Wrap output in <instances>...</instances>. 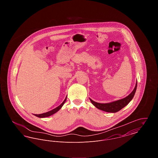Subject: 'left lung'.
Returning <instances> with one entry per match:
<instances>
[{"label": "left lung", "instance_id": "1", "mask_svg": "<svg viewBox=\"0 0 158 158\" xmlns=\"http://www.w3.org/2000/svg\"><path fill=\"white\" fill-rule=\"evenodd\" d=\"M137 82L136 81L134 89L128 95L127 97L117 101H113L111 102L101 104V103H98L94 101L90 98H89V99L92 104L99 110H101L102 111L108 112V113H117L121 110L122 108H123L124 106H126L132 100L135 94L136 89H137Z\"/></svg>", "mask_w": 158, "mask_h": 158}]
</instances>
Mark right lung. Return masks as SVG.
<instances>
[{"instance_id":"right-lung-1","label":"right lung","mask_w":158,"mask_h":158,"mask_svg":"<svg viewBox=\"0 0 158 158\" xmlns=\"http://www.w3.org/2000/svg\"><path fill=\"white\" fill-rule=\"evenodd\" d=\"M66 99H67V97L65 98V99L64 100V101L60 104L59 106H58L57 107L55 108L54 109H53L52 110L50 111H48L47 113H43V114H34L35 116L39 117V118H45V117H48L49 116H51L52 115L54 114L57 113V111H59L61 109V108L63 106V105H64V102H66Z\"/></svg>"}]
</instances>
